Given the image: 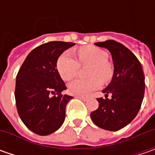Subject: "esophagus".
Wrapping results in <instances>:
<instances>
[{"label":"esophagus","instance_id":"obj_1","mask_svg":"<svg viewBox=\"0 0 155 155\" xmlns=\"http://www.w3.org/2000/svg\"><path fill=\"white\" fill-rule=\"evenodd\" d=\"M75 97L81 99V100H83V101H87V99H88L86 97H82V96H76Z\"/></svg>","mask_w":155,"mask_h":155}]
</instances>
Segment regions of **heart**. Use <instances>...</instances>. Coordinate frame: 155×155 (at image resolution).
Wrapping results in <instances>:
<instances>
[{"mask_svg": "<svg viewBox=\"0 0 155 155\" xmlns=\"http://www.w3.org/2000/svg\"><path fill=\"white\" fill-rule=\"evenodd\" d=\"M78 60L69 51L58 57L57 69L64 80H71L75 78L81 65H90L88 70L89 79H76L68 84L69 92L75 96H87L99 89L102 81L109 82L114 74L112 64L108 61L107 51L98 47L88 45L78 51Z\"/></svg>", "mask_w": 155, "mask_h": 155, "instance_id": "1", "label": "heart"}]
</instances>
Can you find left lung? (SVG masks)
Returning <instances> with one entry per match:
<instances>
[{
  "instance_id": "left-lung-1",
  "label": "left lung",
  "mask_w": 155,
  "mask_h": 155,
  "mask_svg": "<svg viewBox=\"0 0 155 155\" xmlns=\"http://www.w3.org/2000/svg\"><path fill=\"white\" fill-rule=\"evenodd\" d=\"M95 45L110 51L114 63V75L105 88V98H97V110L91 113L93 122L101 128L117 131L132 122L138 114L145 91V76L141 64L134 53L115 40ZM111 98H107L108 94Z\"/></svg>"
}]
</instances>
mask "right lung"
<instances>
[{
  "label": "right lung",
  "mask_w": 155,
  "mask_h": 155,
  "mask_svg": "<svg viewBox=\"0 0 155 155\" xmlns=\"http://www.w3.org/2000/svg\"><path fill=\"white\" fill-rule=\"evenodd\" d=\"M75 43L51 41L34 48L16 76L15 102L23 123L35 134L47 135L62 126L72 97L57 70L58 57Z\"/></svg>",
  "instance_id": "obj_1"
}]
</instances>
